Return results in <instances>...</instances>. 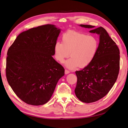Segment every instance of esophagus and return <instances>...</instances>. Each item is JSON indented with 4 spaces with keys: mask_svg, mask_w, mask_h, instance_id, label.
I'll return each mask as SVG.
<instances>
[{
    "mask_svg": "<svg viewBox=\"0 0 128 128\" xmlns=\"http://www.w3.org/2000/svg\"><path fill=\"white\" fill-rule=\"evenodd\" d=\"M69 72H70L69 70H67V69H65V74H69Z\"/></svg>",
    "mask_w": 128,
    "mask_h": 128,
    "instance_id": "34e87169",
    "label": "esophagus"
}]
</instances>
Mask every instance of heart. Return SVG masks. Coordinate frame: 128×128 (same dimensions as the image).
Here are the masks:
<instances>
[{
    "mask_svg": "<svg viewBox=\"0 0 128 128\" xmlns=\"http://www.w3.org/2000/svg\"><path fill=\"white\" fill-rule=\"evenodd\" d=\"M98 40L93 36L75 30H68L62 36V42H56L54 46L56 59L62 63L70 54L71 58L66 61L69 69L86 67L94 59L98 48Z\"/></svg>",
    "mask_w": 128,
    "mask_h": 128,
    "instance_id": "1",
    "label": "heart"
}]
</instances>
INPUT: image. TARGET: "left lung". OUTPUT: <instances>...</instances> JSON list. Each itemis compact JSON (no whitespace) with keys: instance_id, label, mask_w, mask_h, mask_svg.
Wrapping results in <instances>:
<instances>
[{"instance_id":"1","label":"left lung","mask_w":128,"mask_h":128,"mask_svg":"<svg viewBox=\"0 0 128 128\" xmlns=\"http://www.w3.org/2000/svg\"><path fill=\"white\" fill-rule=\"evenodd\" d=\"M91 29V33L99 36L97 52L91 62L81 70L75 72L77 77L75 94L81 102L91 103L105 96L113 86L120 69V50L107 31L102 26L80 24Z\"/></svg>"}]
</instances>
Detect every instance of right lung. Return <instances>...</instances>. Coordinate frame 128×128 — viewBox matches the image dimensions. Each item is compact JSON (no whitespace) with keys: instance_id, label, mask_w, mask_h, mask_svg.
<instances>
[{"instance_id":"1","label":"right lung","mask_w":128,"mask_h":128,"mask_svg":"<svg viewBox=\"0 0 128 128\" xmlns=\"http://www.w3.org/2000/svg\"><path fill=\"white\" fill-rule=\"evenodd\" d=\"M61 32L54 25L30 29L16 37L7 51V80L23 102L34 106L48 102L64 69L53 59Z\"/></svg>"}]
</instances>
